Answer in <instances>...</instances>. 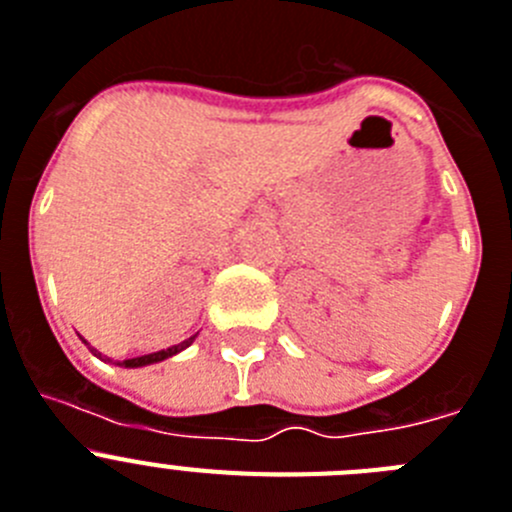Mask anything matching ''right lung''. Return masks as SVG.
<instances>
[{
    "instance_id": "1",
    "label": "right lung",
    "mask_w": 512,
    "mask_h": 512,
    "mask_svg": "<svg viewBox=\"0 0 512 512\" xmlns=\"http://www.w3.org/2000/svg\"><path fill=\"white\" fill-rule=\"evenodd\" d=\"M195 337H198V335H193V337H188V340L177 342V345H172V348H167V350H157V353L139 355V358H128V361L115 363V366H126V368H141V366H151V363L167 361V358H172V355H177V353H182V350H185V348H190V345H193V340H195ZM82 342H84V345H87V348L92 350V353L97 355V358H100V361H110V358H105V355H102V353H97V350L92 348L90 342L84 340V337H82Z\"/></svg>"
}]
</instances>
